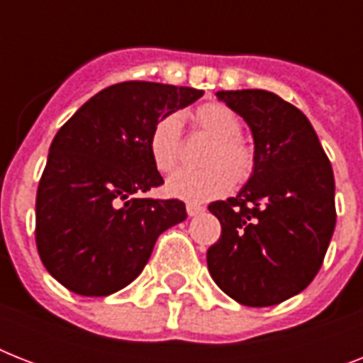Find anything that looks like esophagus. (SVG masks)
Returning a JSON list of instances; mask_svg holds the SVG:
<instances>
[{
  "mask_svg": "<svg viewBox=\"0 0 363 363\" xmlns=\"http://www.w3.org/2000/svg\"><path fill=\"white\" fill-rule=\"evenodd\" d=\"M203 211H205V207H201V205H198V203H188L186 205L188 216H198V215H201Z\"/></svg>",
  "mask_w": 363,
  "mask_h": 363,
  "instance_id": "obj_1",
  "label": "esophagus"
}]
</instances>
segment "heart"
I'll use <instances>...</instances> for the list:
<instances>
[{
  "mask_svg": "<svg viewBox=\"0 0 363 363\" xmlns=\"http://www.w3.org/2000/svg\"><path fill=\"white\" fill-rule=\"evenodd\" d=\"M194 124L205 135L215 139L205 156L207 169H181L165 182L171 198L190 203H203L220 198L235 184H245L252 177L256 158L254 150L242 141L241 121L230 107L205 104L194 113ZM148 152L156 169L171 173L181 160V116L167 113L156 121L148 135Z\"/></svg>",
  "mask_w": 363,
  "mask_h": 363,
  "instance_id": "obj_1",
  "label": "heart"
}]
</instances>
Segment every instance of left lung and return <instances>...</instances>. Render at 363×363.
<instances>
[{"label":"left lung","mask_w":363,"mask_h":363,"mask_svg":"<svg viewBox=\"0 0 363 363\" xmlns=\"http://www.w3.org/2000/svg\"><path fill=\"white\" fill-rule=\"evenodd\" d=\"M216 98L247 122L252 177L235 198L213 201L220 239L207 250L213 281L238 303L269 307L309 286L335 230L332 164L307 116L267 90Z\"/></svg>","instance_id":"obj_1"}]
</instances>
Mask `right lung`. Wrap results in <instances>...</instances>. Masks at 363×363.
<instances>
[{
    "instance_id": "obj_1",
    "label": "right lung",
    "mask_w": 363,
    "mask_h": 363,
    "mask_svg": "<svg viewBox=\"0 0 363 363\" xmlns=\"http://www.w3.org/2000/svg\"><path fill=\"white\" fill-rule=\"evenodd\" d=\"M203 90L128 81L90 98L48 148L35 199L43 265L67 290L99 298L135 281L160 233L186 220L179 199L141 198L164 184L148 152L158 118Z\"/></svg>"
}]
</instances>
